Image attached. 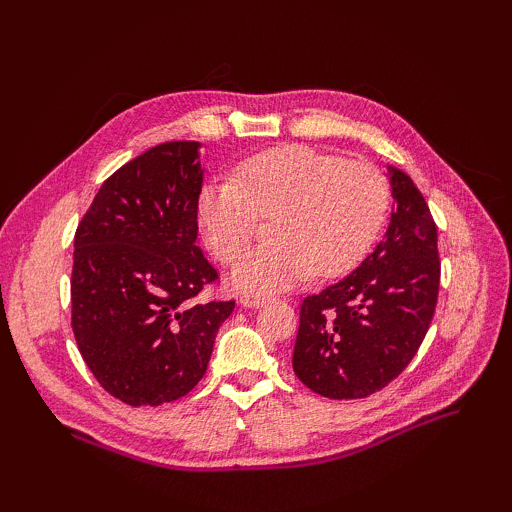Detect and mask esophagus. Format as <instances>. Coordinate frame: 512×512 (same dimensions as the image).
Returning a JSON list of instances; mask_svg holds the SVG:
<instances>
[{
  "instance_id": "obj_1",
  "label": "esophagus",
  "mask_w": 512,
  "mask_h": 512,
  "mask_svg": "<svg viewBox=\"0 0 512 512\" xmlns=\"http://www.w3.org/2000/svg\"><path fill=\"white\" fill-rule=\"evenodd\" d=\"M270 297L266 295H253V292H244V295H239V303H242L244 308H259L264 306V303H268Z\"/></svg>"
}]
</instances>
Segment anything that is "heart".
Masks as SVG:
<instances>
[{"mask_svg": "<svg viewBox=\"0 0 512 512\" xmlns=\"http://www.w3.org/2000/svg\"><path fill=\"white\" fill-rule=\"evenodd\" d=\"M387 206L389 187L376 167L286 145L239 162L231 180L206 182L195 211L206 246L222 264L235 262L258 215H269V239L231 273L239 290L266 295L310 275L347 273L374 242Z\"/></svg>", "mask_w": 512, "mask_h": 512, "instance_id": "heart-1", "label": "heart"}]
</instances>
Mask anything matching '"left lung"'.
Segmentation results:
<instances>
[{
    "label": "left lung",
    "mask_w": 512,
    "mask_h": 512,
    "mask_svg": "<svg viewBox=\"0 0 512 512\" xmlns=\"http://www.w3.org/2000/svg\"><path fill=\"white\" fill-rule=\"evenodd\" d=\"M387 169L394 211L383 242L354 273L301 303L292 369L325 398H367L387 387L416 356L436 312V222L407 173Z\"/></svg>",
    "instance_id": "8db88e82"
}]
</instances>
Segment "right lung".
<instances>
[{"label": "right lung", "instance_id": "add662e5", "mask_svg": "<svg viewBox=\"0 0 512 512\" xmlns=\"http://www.w3.org/2000/svg\"><path fill=\"white\" fill-rule=\"evenodd\" d=\"M200 143L173 140L129 160L96 193L74 235L72 330L107 394L132 407L200 383L235 301L195 297L217 279L198 239Z\"/></svg>", "mask_w": 512, "mask_h": 512}]
</instances>
